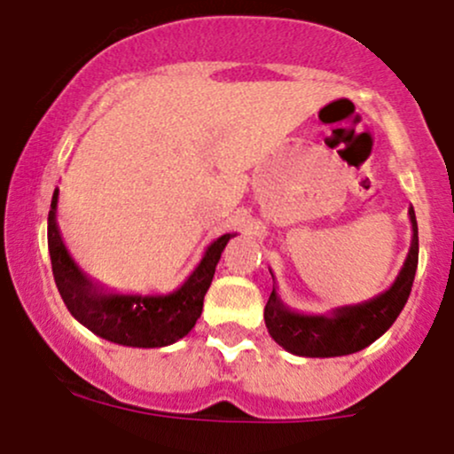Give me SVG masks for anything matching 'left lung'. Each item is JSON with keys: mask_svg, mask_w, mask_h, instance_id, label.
Here are the masks:
<instances>
[{"mask_svg": "<svg viewBox=\"0 0 454 454\" xmlns=\"http://www.w3.org/2000/svg\"><path fill=\"white\" fill-rule=\"evenodd\" d=\"M409 219L413 228L409 254L393 286L382 294L364 303L336 308L329 314H301L287 308L278 296L277 287H272L263 318L274 342L290 354L303 356V358H333V356L356 354L378 340L395 323L413 287L419 256L418 219H415L413 206L409 208Z\"/></svg>", "mask_w": 454, "mask_h": 454, "instance_id": "8db88e82", "label": "left lung"}]
</instances>
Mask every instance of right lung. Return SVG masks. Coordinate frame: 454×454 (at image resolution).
I'll use <instances>...</instances> for the list:
<instances>
[{
    "label": "right lung",
    "mask_w": 454,
    "mask_h": 454,
    "mask_svg": "<svg viewBox=\"0 0 454 454\" xmlns=\"http://www.w3.org/2000/svg\"><path fill=\"white\" fill-rule=\"evenodd\" d=\"M57 204L59 189L54 191L48 215L50 261L59 294L81 325L105 340L142 349L173 345L195 327L219 256L235 235L226 232L215 239L177 290L168 294H121L87 277L67 253L57 223Z\"/></svg>",
    "instance_id": "right-lung-1"
}]
</instances>
